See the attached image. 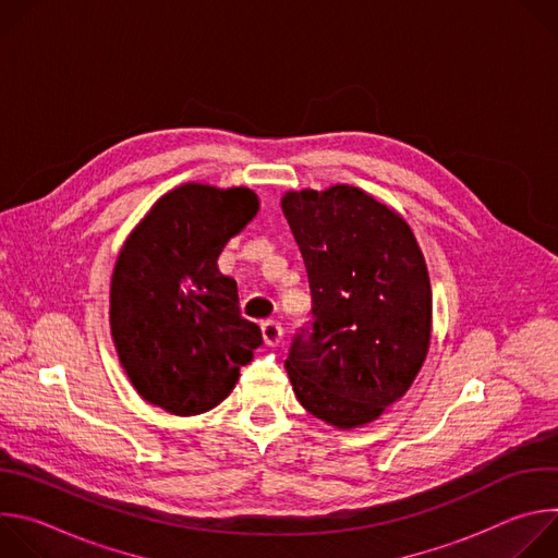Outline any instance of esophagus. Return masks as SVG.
Listing matches in <instances>:
<instances>
[{
	"mask_svg": "<svg viewBox=\"0 0 558 558\" xmlns=\"http://www.w3.org/2000/svg\"><path fill=\"white\" fill-rule=\"evenodd\" d=\"M282 336H284V331H282V325H280V323L267 320V323L263 325V340H265V344L276 347V344H280Z\"/></svg>",
	"mask_w": 558,
	"mask_h": 558,
	"instance_id": "34e87169",
	"label": "esophagus"
}]
</instances>
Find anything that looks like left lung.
<instances>
[{"mask_svg": "<svg viewBox=\"0 0 558 558\" xmlns=\"http://www.w3.org/2000/svg\"><path fill=\"white\" fill-rule=\"evenodd\" d=\"M282 214L313 302L284 360L298 402L336 428L368 424L411 388L428 353L422 250L400 214L351 185L287 192Z\"/></svg>", "mask_w": 558, "mask_h": 558, "instance_id": "left-lung-1", "label": "left lung"}]
</instances>
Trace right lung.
I'll return each instance as SVG.
<instances>
[{"mask_svg":"<svg viewBox=\"0 0 558 558\" xmlns=\"http://www.w3.org/2000/svg\"><path fill=\"white\" fill-rule=\"evenodd\" d=\"M258 214L247 187L185 183L134 227L110 284L119 360L145 402L181 417L218 407L263 344L218 256Z\"/></svg>","mask_w":558,"mask_h":558,"instance_id":"right-lung-1","label":"right lung"}]
</instances>
